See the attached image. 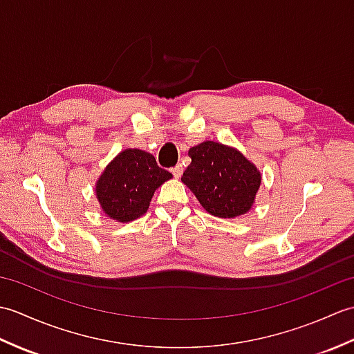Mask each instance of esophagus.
Returning <instances> with one entry per match:
<instances>
[{
	"instance_id": "esophagus-1",
	"label": "esophagus",
	"mask_w": 354,
	"mask_h": 354,
	"mask_svg": "<svg viewBox=\"0 0 354 354\" xmlns=\"http://www.w3.org/2000/svg\"><path fill=\"white\" fill-rule=\"evenodd\" d=\"M183 171H184V169H183L181 164H178V165H175V167L171 169V173H173V176H175V178H181Z\"/></svg>"
}]
</instances>
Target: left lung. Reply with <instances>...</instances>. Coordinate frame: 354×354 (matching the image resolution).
<instances>
[{"label":"left lung","mask_w":354,"mask_h":354,"mask_svg":"<svg viewBox=\"0 0 354 354\" xmlns=\"http://www.w3.org/2000/svg\"><path fill=\"white\" fill-rule=\"evenodd\" d=\"M192 164L181 181L209 214L232 219L251 209L261 175L237 149L204 141L189 150Z\"/></svg>","instance_id":"8db88e82"}]
</instances>
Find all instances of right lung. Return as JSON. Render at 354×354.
I'll list each match as a JSON object with an SVG mask.
<instances>
[{
  "label": "right lung",
  "instance_id": "obj_1",
  "mask_svg": "<svg viewBox=\"0 0 354 354\" xmlns=\"http://www.w3.org/2000/svg\"><path fill=\"white\" fill-rule=\"evenodd\" d=\"M169 179L171 173L158 167L153 155L124 149L97 179V201L111 219L131 222L147 212L155 190Z\"/></svg>",
  "mask_w": 354,
  "mask_h": 354
}]
</instances>
